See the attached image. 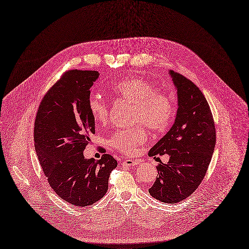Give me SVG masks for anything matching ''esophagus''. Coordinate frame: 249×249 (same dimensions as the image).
<instances>
[{
	"instance_id": "esophagus-1",
	"label": "esophagus",
	"mask_w": 249,
	"mask_h": 249,
	"mask_svg": "<svg viewBox=\"0 0 249 249\" xmlns=\"http://www.w3.org/2000/svg\"><path fill=\"white\" fill-rule=\"evenodd\" d=\"M138 164V161L137 160H124L123 162H122V166H127V167H130V166H135Z\"/></svg>"
}]
</instances>
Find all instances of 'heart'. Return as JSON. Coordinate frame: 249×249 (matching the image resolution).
<instances>
[{
	"label": "heart",
	"instance_id": "b5f03b06",
	"mask_svg": "<svg viewBox=\"0 0 249 249\" xmlns=\"http://www.w3.org/2000/svg\"><path fill=\"white\" fill-rule=\"evenodd\" d=\"M112 91L119 98L124 99L135 107L132 110L133 122L142 123L152 130H162L175 116V107L168 94L156 90V85L141 75L114 83ZM89 109L92 119L98 124H105L108 119V106L98 95L89 100ZM146 139V132L142 124L114 131L108 143L114 149L130 154Z\"/></svg>",
	"mask_w": 249,
	"mask_h": 249
}]
</instances>
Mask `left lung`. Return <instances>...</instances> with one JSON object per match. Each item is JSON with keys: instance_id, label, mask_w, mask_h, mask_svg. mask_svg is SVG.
<instances>
[{"instance_id": "1", "label": "left lung", "mask_w": 249, "mask_h": 249, "mask_svg": "<svg viewBox=\"0 0 249 249\" xmlns=\"http://www.w3.org/2000/svg\"><path fill=\"white\" fill-rule=\"evenodd\" d=\"M178 94L175 123L154 145L149 157L168 155L160 163L159 177L148 193L164 203L188 197L202 181L215 147V127L212 110L200 89L185 76L168 71Z\"/></svg>"}]
</instances>
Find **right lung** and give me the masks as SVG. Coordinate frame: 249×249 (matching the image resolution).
<instances>
[{"label":"right lung","instance_id":"obj_1","mask_svg":"<svg viewBox=\"0 0 249 249\" xmlns=\"http://www.w3.org/2000/svg\"><path fill=\"white\" fill-rule=\"evenodd\" d=\"M99 76L95 71H67L44 97L35 121L36 157L51 187L80 207L104 197L111 170L118 166L109 155L99 161L84 156L94 133L89 100Z\"/></svg>","mask_w":249,"mask_h":249}]
</instances>
